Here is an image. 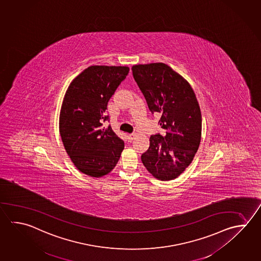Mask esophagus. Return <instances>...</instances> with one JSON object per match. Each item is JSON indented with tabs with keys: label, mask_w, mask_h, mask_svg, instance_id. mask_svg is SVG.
<instances>
[{
	"label": "esophagus",
	"mask_w": 261,
	"mask_h": 261,
	"mask_svg": "<svg viewBox=\"0 0 261 261\" xmlns=\"http://www.w3.org/2000/svg\"><path fill=\"white\" fill-rule=\"evenodd\" d=\"M135 137H136V134H129V135H128V140H129V141H132L134 138H135Z\"/></svg>",
	"instance_id": "esophagus-1"
}]
</instances>
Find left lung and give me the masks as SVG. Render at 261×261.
Masks as SVG:
<instances>
[{
  "instance_id": "1",
  "label": "left lung",
  "mask_w": 261,
  "mask_h": 261,
  "mask_svg": "<svg viewBox=\"0 0 261 261\" xmlns=\"http://www.w3.org/2000/svg\"><path fill=\"white\" fill-rule=\"evenodd\" d=\"M133 76L165 136L152 135L141 156L144 166L162 181L177 178L197 153L201 140V112L190 84L163 63L137 64Z\"/></svg>"
}]
</instances>
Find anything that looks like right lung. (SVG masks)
Returning <instances> with one entry per match:
<instances>
[{
  "label": "right lung",
  "mask_w": 261,
  "mask_h": 261,
  "mask_svg": "<svg viewBox=\"0 0 261 261\" xmlns=\"http://www.w3.org/2000/svg\"><path fill=\"white\" fill-rule=\"evenodd\" d=\"M129 73L127 66L92 65L69 85L60 112L64 148L79 171L101 177L115 167L124 143L114 133L106 110L110 98Z\"/></svg>",
  "instance_id": "1"
}]
</instances>
